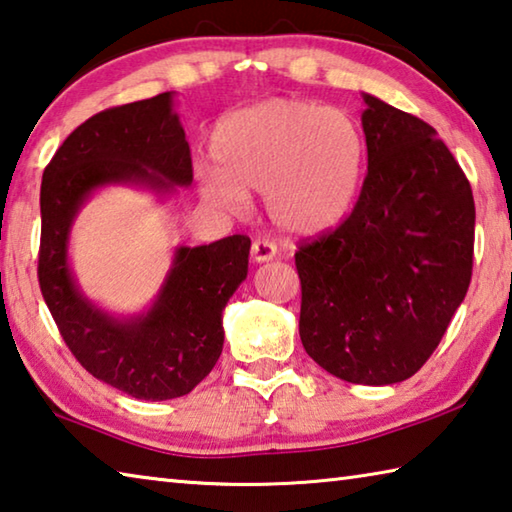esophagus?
Wrapping results in <instances>:
<instances>
[{
    "mask_svg": "<svg viewBox=\"0 0 512 512\" xmlns=\"http://www.w3.org/2000/svg\"><path fill=\"white\" fill-rule=\"evenodd\" d=\"M251 258L254 263H270L276 258V245L270 240H254L251 245Z\"/></svg>",
    "mask_w": 512,
    "mask_h": 512,
    "instance_id": "34e87169",
    "label": "esophagus"
}]
</instances>
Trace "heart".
Segmentation results:
<instances>
[{
    "instance_id": "1",
    "label": "heart",
    "mask_w": 512,
    "mask_h": 512,
    "mask_svg": "<svg viewBox=\"0 0 512 512\" xmlns=\"http://www.w3.org/2000/svg\"><path fill=\"white\" fill-rule=\"evenodd\" d=\"M218 168H202L200 195L242 213L263 191L267 218L294 238L335 231L360 200L366 139L351 114L294 98H270L231 112L211 134Z\"/></svg>"
}]
</instances>
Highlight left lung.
I'll list each match as a JSON object with an SVG mask.
<instances>
[{"label": "left lung", "mask_w": 512, "mask_h": 512, "mask_svg": "<svg viewBox=\"0 0 512 512\" xmlns=\"http://www.w3.org/2000/svg\"><path fill=\"white\" fill-rule=\"evenodd\" d=\"M362 101L369 173L348 220L294 256L299 335L335 378L384 387L429 360L465 299L474 200L432 125Z\"/></svg>", "instance_id": "8db88e82"}]
</instances>
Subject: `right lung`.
<instances>
[{
  "label": "right lung",
  "instance_id": "right-lung-1",
  "mask_svg": "<svg viewBox=\"0 0 512 512\" xmlns=\"http://www.w3.org/2000/svg\"><path fill=\"white\" fill-rule=\"evenodd\" d=\"M193 182L191 150L175 112V92L98 112L69 134L44 168L40 188L42 297L69 351L110 387L139 400L193 391L218 362L222 312L247 279V236L175 247L150 306L116 315L80 290L71 270V229L107 186L146 188L159 202Z\"/></svg>",
  "mask_w": 512,
  "mask_h": 512
}]
</instances>
